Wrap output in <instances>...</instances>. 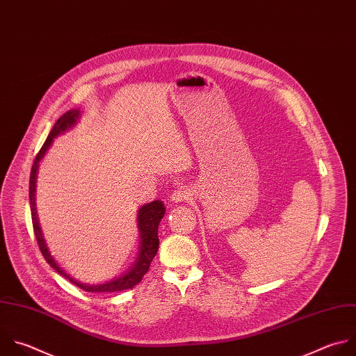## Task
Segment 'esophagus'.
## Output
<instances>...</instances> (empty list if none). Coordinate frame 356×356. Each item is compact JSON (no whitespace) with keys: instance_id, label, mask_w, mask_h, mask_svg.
Returning <instances> with one entry per match:
<instances>
[{"instance_id":"esophagus-1","label":"esophagus","mask_w":356,"mask_h":356,"mask_svg":"<svg viewBox=\"0 0 356 356\" xmlns=\"http://www.w3.org/2000/svg\"><path fill=\"white\" fill-rule=\"evenodd\" d=\"M190 190L187 188V187H184V186H181V187H179L177 190H175V193L172 194V197H170V200L173 201V202H183V201H187L188 198H190Z\"/></svg>"}]
</instances>
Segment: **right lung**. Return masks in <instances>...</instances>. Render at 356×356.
I'll list each match as a JSON object with an SVG mask.
<instances>
[{"label": "right lung", "instance_id": "right-lung-1", "mask_svg": "<svg viewBox=\"0 0 356 356\" xmlns=\"http://www.w3.org/2000/svg\"><path fill=\"white\" fill-rule=\"evenodd\" d=\"M79 117V110H70L67 113H64L58 120L56 122L53 130L50 131L47 140L44 141L43 147L40 148L39 154L35 158L32 170H31V179H29V201H31V211H32V223H33V232L36 236V241L39 245V249L43 254V257L46 259V261L64 278L70 280L74 285H76L78 288L86 291V292H92V293H113V292H120V291H126V289H131L134 288L137 284L141 282V280L144 278V275L148 273L149 266L154 260V257L158 253V248H159V238H158V226L162 220V218L165 216V205L162 201L156 200L152 201L144 207L140 208L138 211V230H140V239H141V246H140V254L137 257V261L133 264V267L126 271L124 274H122L120 277H115L111 281H107L104 284H97V285H89V284H82L76 280H74L70 274H67L53 259V256L50 254L43 234H42V229L39 226V219H38V213H36V201H35V188H36V176H38V168H39V162L42 161V158L44 156L46 151L49 149V147L51 145L54 137H57L58 134L64 133L65 130L71 129Z\"/></svg>", "mask_w": 356, "mask_h": 356}]
</instances>
